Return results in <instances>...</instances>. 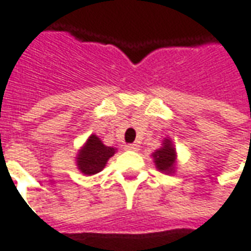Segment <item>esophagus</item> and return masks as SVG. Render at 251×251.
Returning <instances> with one entry per match:
<instances>
[{
  "label": "esophagus",
  "instance_id": "1",
  "mask_svg": "<svg viewBox=\"0 0 251 251\" xmlns=\"http://www.w3.org/2000/svg\"><path fill=\"white\" fill-rule=\"evenodd\" d=\"M138 147L137 144H129V145H126V150L127 151H138Z\"/></svg>",
  "mask_w": 251,
  "mask_h": 251
}]
</instances>
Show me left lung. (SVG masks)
Instances as JSON below:
<instances>
[{
  "mask_svg": "<svg viewBox=\"0 0 251 251\" xmlns=\"http://www.w3.org/2000/svg\"><path fill=\"white\" fill-rule=\"evenodd\" d=\"M162 145V148H159L152 153L153 162H155L156 168L159 171L173 174L175 170V162H176V153H175L174 145H173L170 138H164Z\"/></svg>",
  "mask_w": 251,
  "mask_h": 251,
  "instance_id": "left-lung-1",
  "label": "left lung"
}]
</instances>
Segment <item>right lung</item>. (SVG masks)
Here are the masks:
<instances>
[{
    "mask_svg": "<svg viewBox=\"0 0 251 251\" xmlns=\"http://www.w3.org/2000/svg\"><path fill=\"white\" fill-rule=\"evenodd\" d=\"M115 152V148L106 147L96 134H91L87 143L77 153V167L85 175L98 174L106 167L107 160Z\"/></svg>",
    "mask_w": 251,
    "mask_h": 251,
    "instance_id": "obj_1",
    "label": "right lung"
}]
</instances>
